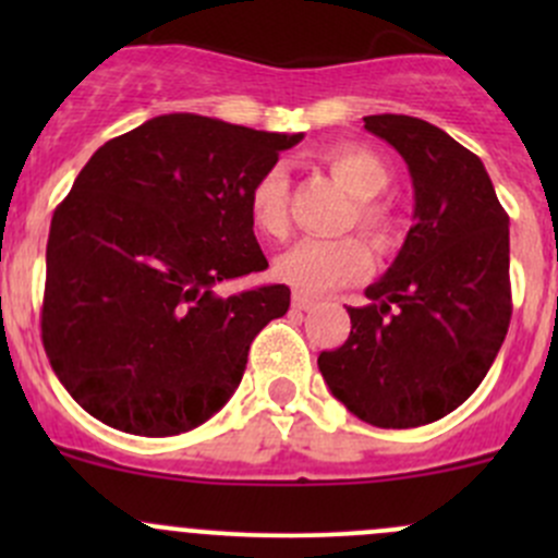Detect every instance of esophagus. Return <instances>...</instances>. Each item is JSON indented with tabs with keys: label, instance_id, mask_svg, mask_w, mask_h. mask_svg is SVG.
<instances>
[{
	"label": "esophagus",
	"instance_id": "esophagus-1",
	"mask_svg": "<svg viewBox=\"0 0 558 558\" xmlns=\"http://www.w3.org/2000/svg\"><path fill=\"white\" fill-rule=\"evenodd\" d=\"M291 305H294V311H313V307L318 305V300H313V296L307 294H294Z\"/></svg>",
	"mask_w": 558,
	"mask_h": 558
}]
</instances>
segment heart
<instances>
[{
  "mask_svg": "<svg viewBox=\"0 0 558 558\" xmlns=\"http://www.w3.org/2000/svg\"><path fill=\"white\" fill-rule=\"evenodd\" d=\"M324 165L329 172L356 196V223L373 238L375 245L386 247L397 238V227L388 210L373 196L388 185V167L380 156L362 145L342 143L326 150ZM247 213L253 227L267 238H283L289 232V174L283 167H269L256 178L247 194ZM373 267V251L362 238L335 240H302L280 253L275 262V275L300 294H324L364 278Z\"/></svg>",
  "mask_w": 558,
  "mask_h": 558,
  "instance_id": "b5f03b06",
  "label": "heart"
}]
</instances>
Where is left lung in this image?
I'll list each match as a JSON object with an SVG mask.
<instances>
[{
    "label": "left lung",
    "mask_w": 558,
    "mask_h": 558,
    "mask_svg": "<svg viewBox=\"0 0 558 558\" xmlns=\"http://www.w3.org/2000/svg\"><path fill=\"white\" fill-rule=\"evenodd\" d=\"M364 129L408 165L415 223L369 305L348 307L351 335L318 356L329 391L380 429L440 421L486 378L510 326V218L486 167L451 134L413 116Z\"/></svg>",
    "instance_id": "1"
}]
</instances>
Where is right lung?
Wrapping results in <instances>:
<instances>
[{
  "label": "right lung",
  "mask_w": 558,
  "mask_h": 558,
  "mask_svg": "<svg viewBox=\"0 0 558 558\" xmlns=\"http://www.w3.org/2000/svg\"><path fill=\"white\" fill-rule=\"evenodd\" d=\"M302 137L170 112L88 159L50 221L43 296L45 353L86 413L170 437L229 402L291 291L216 286L267 269L247 194Z\"/></svg>",
  "instance_id": "obj_1"
}]
</instances>
